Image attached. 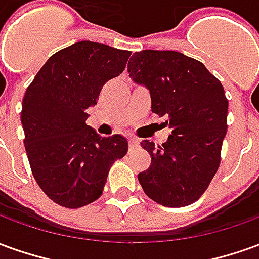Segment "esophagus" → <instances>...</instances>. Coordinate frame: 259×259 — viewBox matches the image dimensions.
Wrapping results in <instances>:
<instances>
[{
    "label": "esophagus",
    "mask_w": 259,
    "mask_h": 259,
    "mask_svg": "<svg viewBox=\"0 0 259 259\" xmlns=\"http://www.w3.org/2000/svg\"><path fill=\"white\" fill-rule=\"evenodd\" d=\"M129 146L130 148H135L139 146V140L137 139H135V137H130L129 139Z\"/></svg>",
    "instance_id": "34e87169"
}]
</instances>
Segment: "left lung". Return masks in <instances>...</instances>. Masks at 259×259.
<instances>
[{
  "instance_id": "left-lung-1",
  "label": "left lung",
  "mask_w": 259,
  "mask_h": 259,
  "mask_svg": "<svg viewBox=\"0 0 259 259\" xmlns=\"http://www.w3.org/2000/svg\"><path fill=\"white\" fill-rule=\"evenodd\" d=\"M129 77L150 91L151 111L171 129L161 146L143 140L150 167L137 175L148 198L167 207L198 200L213 180L227 132L223 85L200 61L172 50L136 52Z\"/></svg>"
}]
</instances>
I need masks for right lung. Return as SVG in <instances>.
I'll return each instance as SVG.
<instances>
[{
	"label": "right lung",
	"instance_id": "add662e5",
	"mask_svg": "<svg viewBox=\"0 0 259 259\" xmlns=\"http://www.w3.org/2000/svg\"><path fill=\"white\" fill-rule=\"evenodd\" d=\"M129 57L127 50L77 41L54 53L25 92L21 122L30 169L57 205L77 209L97 200L112 164L127 153L123 136L102 137L85 120Z\"/></svg>",
	"mask_w": 259,
	"mask_h": 259
}]
</instances>
